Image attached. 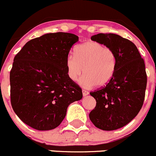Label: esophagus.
I'll list each match as a JSON object with an SVG mask.
<instances>
[{"instance_id":"obj_1","label":"esophagus","mask_w":156,"mask_h":156,"mask_svg":"<svg viewBox=\"0 0 156 156\" xmlns=\"http://www.w3.org/2000/svg\"><path fill=\"white\" fill-rule=\"evenodd\" d=\"M82 93H83V96H86L89 94V92L85 90H82Z\"/></svg>"}]
</instances>
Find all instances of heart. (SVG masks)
Listing matches in <instances>:
<instances>
[{
	"label": "heart",
	"mask_w": 156,
	"mask_h": 156,
	"mask_svg": "<svg viewBox=\"0 0 156 156\" xmlns=\"http://www.w3.org/2000/svg\"><path fill=\"white\" fill-rule=\"evenodd\" d=\"M66 69L69 78L77 81L85 73L79 83L83 87L97 85L104 86L111 81L116 67L114 51L98 42H84L75 49V55L66 58Z\"/></svg>",
	"instance_id": "b5f03b06"
}]
</instances>
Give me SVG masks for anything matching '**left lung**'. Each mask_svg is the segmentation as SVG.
<instances>
[{
	"instance_id": "obj_1",
	"label": "left lung",
	"mask_w": 156,
	"mask_h": 156,
	"mask_svg": "<svg viewBox=\"0 0 156 156\" xmlns=\"http://www.w3.org/2000/svg\"><path fill=\"white\" fill-rule=\"evenodd\" d=\"M91 39L114 51L116 67L105 87L90 93L96 106L89 117L98 129L116 130L130 122L141 109L147 81L145 64L129 39L114 34H98Z\"/></svg>"
}]
</instances>
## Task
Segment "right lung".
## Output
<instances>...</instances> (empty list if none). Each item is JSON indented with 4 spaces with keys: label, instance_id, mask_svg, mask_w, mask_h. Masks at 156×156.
<instances>
[{
    "label": "right lung",
    "instance_id": "obj_1",
    "mask_svg": "<svg viewBox=\"0 0 156 156\" xmlns=\"http://www.w3.org/2000/svg\"><path fill=\"white\" fill-rule=\"evenodd\" d=\"M78 37L45 34L27 42L16 55L9 75L11 105L21 120L39 131L60 125L82 90L67 74L66 58Z\"/></svg>",
    "mask_w": 156,
    "mask_h": 156
}]
</instances>
